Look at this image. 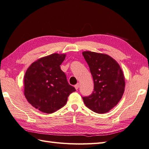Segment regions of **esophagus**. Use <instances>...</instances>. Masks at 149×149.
Returning a JSON list of instances; mask_svg holds the SVG:
<instances>
[{
  "instance_id": "34e87169",
  "label": "esophagus",
  "mask_w": 149,
  "mask_h": 149,
  "mask_svg": "<svg viewBox=\"0 0 149 149\" xmlns=\"http://www.w3.org/2000/svg\"><path fill=\"white\" fill-rule=\"evenodd\" d=\"M79 86H80V85H79V84H77V85H74V87L76 88V90H78V88H79Z\"/></svg>"
}]
</instances>
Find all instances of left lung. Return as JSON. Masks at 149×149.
<instances>
[{
  "mask_svg": "<svg viewBox=\"0 0 149 149\" xmlns=\"http://www.w3.org/2000/svg\"><path fill=\"white\" fill-rule=\"evenodd\" d=\"M94 80L92 94L83 97L86 107L97 113H107L123 95L125 78L118 62L108 55L90 51L82 52Z\"/></svg>",
  "mask_w": 149,
  "mask_h": 149,
  "instance_id": "left-lung-1",
  "label": "left lung"
}]
</instances>
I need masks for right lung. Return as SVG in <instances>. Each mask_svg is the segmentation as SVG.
I'll return each instance as SVG.
<instances>
[{"label": "right lung", "mask_w": 149, "mask_h": 149, "mask_svg": "<svg viewBox=\"0 0 149 149\" xmlns=\"http://www.w3.org/2000/svg\"><path fill=\"white\" fill-rule=\"evenodd\" d=\"M65 54H53L39 58L29 66L24 76V95L33 107L52 113L63 107L76 89L67 81L60 65Z\"/></svg>", "instance_id": "add662e5"}]
</instances>
